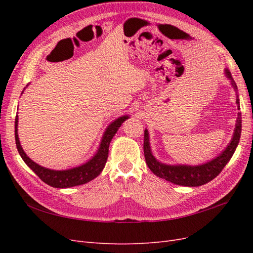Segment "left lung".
I'll return each instance as SVG.
<instances>
[{"label":"left lung","mask_w":253,"mask_h":253,"mask_svg":"<svg viewBox=\"0 0 253 253\" xmlns=\"http://www.w3.org/2000/svg\"><path fill=\"white\" fill-rule=\"evenodd\" d=\"M225 76L228 80H230L231 86L233 87L236 95L237 110H240V98L237 94V86L234 82L231 73L225 68ZM242 133V115L241 112L237 113V118L235 122L234 132L230 142L228 143L225 150L219 155L214 157L209 162L202 165L191 166V165H169L159 162L154 156L151 149L150 134L147 128L144 129V141L143 152L145 163H147L150 170L158 177L166 179L172 183L183 187H200L205 183L211 181L224 169V167L229 163L240 142Z\"/></svg>","instance_id":"8db88e82"}]
</instances>
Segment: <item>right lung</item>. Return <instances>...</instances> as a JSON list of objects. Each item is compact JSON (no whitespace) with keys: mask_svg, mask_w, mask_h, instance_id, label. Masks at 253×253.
Returning <instances> with one entry per match:
<instances>
[{"mask_svg":"<svg viewBox=\"0 0 253 253\" xmlns=\"http://www.w3.org/2000/svg\"><path fill=\"white\" fill-rule=\"evenodd\" d=\"M27 87V85H26ZM25 89V88H24ZM23 89V91H24ZM22 91V93H23ZM129 118L128 115H124L117 119H115L113 122L108 126L105 128V131L102 135V138L99 143L98 150L96 151L95 154L88 159L86 163H84L80 166L71 168V169L66 170H51L48 168H44L40 165L35 163L34 160L30 159L26 153L21 147V143L19 140L18 135V122H19V116H16V121H14V137H16V144L17 149L19 151V154L24 160V163L32 169L41 180H43L45 183H47L50 187L64 189V188H71L84 185L90 180L96 178L98 175H100L102 172L103 168L105 167L106 160H108L109 156V147L110 143L113 139L115 134L117 133L119 127L124 122Z\"/></svg>","mask_w":253,"mask_h":253,"instance_id":"obj_1","label":"right lung"}]
</instances>
